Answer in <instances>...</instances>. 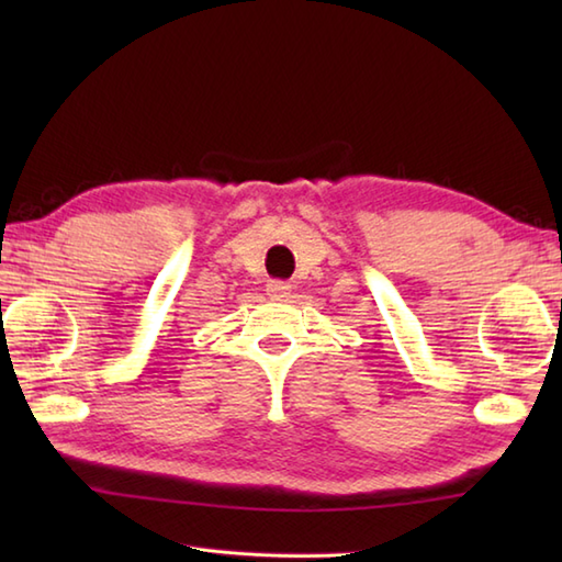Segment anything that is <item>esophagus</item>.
I'll list each match as a JSON object with an SVG mask.
<instances>
[{
	"mask_svg": "<svg viewBox=\"0 0 562 562\" xmlns=\"http://www.w3.org/2000/svg\"><path fill=\"white\" fill-rule=\"evenodd\" d=\"M266 292H268L270 300H284V296L290 294V284L282 282V280H270L266 284Z\"/></svg>",
	"mask_w": 562,
	"mask_h": 562,
	"instance_id": "obj_1",
	"label": "esophagus"
}]
</instances>
